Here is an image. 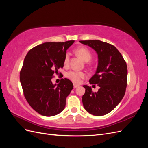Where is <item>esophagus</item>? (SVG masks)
Instances as JSON below:
<instances>
[{
	"instance_id": "34e87169",
	"label": "esophagus",
	"mask_w": 148,
	"mask_h": 148,
	"mask_svg": "<svg viewBox=\"0 0 148 148\" xmlns=\"http://www.w3.org/2000/svg\"><path fill=\"white\" fill-rule=\"evenodd\" d=\"M78 86H79V85H78V84H73V87H74V88H77Z\"/></svg>"
}]
</instances>
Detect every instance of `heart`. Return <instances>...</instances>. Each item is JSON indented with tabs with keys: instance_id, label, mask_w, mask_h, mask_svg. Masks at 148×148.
I'll list each match as a JSON object with an SVG mask.
<instances>
[{
	"instance_id": "b5f03b06",
	"label": "heart",
	"mask_w": 148,
	"mask_h": 148,
	"mask_svg": "<svg viewBox=\"0 0 148 148\" xmlns=\"http://www.w3.org/2000/svg\"><path fill=\"white\" fill-rule=\"evenodd\" d=\"M76 52H77V54L79 57H81L85 62H88L89 60H91L92 57L91 51L86 47H79L76 50ZM69 61L70 53L66 52L64 57V64L65 65H67L69 64ZM66 76L71 82H73V83H78L80 82L82 78L86 77V74H85V73L83 72V71L71 70L66 73Z\"/></svg>"
}]
</instances>
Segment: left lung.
Segmentation results:
<instances>
[{"instance_id":"left-lung-1","label":"left lung","mask_w":148,"mask_h":148,"mask_svg":"<svg viewBox=\"0 0 148 148\" xmlns=\"http://www.w3.org/2000/svg\"><path fill=\"white\" fill-rule=\"evenodd\" d=\"M95 49L98 56V65L95 74L89 79L91 84H97V92L91 86L86 89L82 97L84 109L91 114L102 116L114 110L122 101L127 85L126 62L114 46L99 40L79 41Z\"/></svg>"}]
</instances>
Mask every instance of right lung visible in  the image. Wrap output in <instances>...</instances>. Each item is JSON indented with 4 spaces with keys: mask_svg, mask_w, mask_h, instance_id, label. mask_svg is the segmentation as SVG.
Returning <instances> with one entry per match:
<instances>
[{
    "mask_svg": "<svg viewBox=\"0 0 148 148\" xmlns=\"http://www.w3.org/2000/svg\"><path fill=\"white\" fill-rule=\"evenodd\" d=\"M73 42L39 44L29 50L25 58L20 73L23 95L29 106L39 114L51 117L65 108L66 98L73 84L67 78H62L57 85L53 84L52 79L59 69L64 67L66 51Z\"/></svg>",
    "mask_w": 148,
    "mask_h": 148,
    "instance_id": "add662e5",
    "label": "right lung"
}]
</instances>
